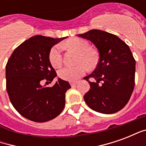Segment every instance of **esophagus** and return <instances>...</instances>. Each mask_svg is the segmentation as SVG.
Wrapping results in <instances>:
<instances>
[{"label": "esophagus", "mask_w": 146, "mask_h": 146, "mask_svg": "<svg viewBox=\"0 0 146 146\" xmlns=\"http://www.w3.org/2000/svg\"><path fill=\"white\" fill-rule=\"evenodd\" d=\"M76 84H77V82H75V81H72V82H70V84H71L72 87H74V86L76 85Z\"/></svg>", "instance_id": "esophagus-1"}]
</instances>
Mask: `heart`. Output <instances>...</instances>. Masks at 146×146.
<instances>
[{"instance_id":"1","label":"heart","mask_w":146,"mask_h":146,"mask_svg":"<svg viewBox=\"0 0 146 146\" xmlns=\"http://www.w3.org/2000/svg\"><path fill=\"white\" fill-rule=\"evenodd\" d=\"M64 47L74 49L79 52L76 58L77 65L75 66H66L58 72L61 79L68 81L76 80L83 76L90 68L95 67L98 62V53L90 48L88 43L80 38H72L64 43ZM49 62L54 68H58L62 63V54L59 46H54L48 54Z\"/></svg>"}]
</instances>
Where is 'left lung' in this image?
I'll return each mask as SVG.
<instances>
[{"label": "left lung", "mask_w": 146, "mask_h": 146, "mask_svg": "<svg viewBox=\"0 0 146 146\" xmlns=\"http://www.w3.org/2000/svg\"><path fill=\"white\" fill-rule=\"evenodd\" d=\"M78 36L91 40L99 54L94 72L84 78L91 86L84 101L98 113L118 112L128 102L135 88V59L130 48L117 36L102 30H92Z\"/></svg>", "instance_id": "8db88e82"}]
</instances>
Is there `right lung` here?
Returning <instances> with one entry per match:
<instances>
[{"mask_svg":"<svg viewBox=\"0 0 146 146\" xmlns=\"http://www.w3.org/2000/svg\"><path fill=\"white\" fill-rule=\"evenodd\" d=\"M63 38L32 36L15 49L6 65V89L11 104L25 118L43 123L58 116L65 107V95L71 86L58 78L48 60L52 46Z\"/></svg>","mask_w":146,"mask_h":146,"instance_id":"add662e5","label":"right lung"}]
</instances>
